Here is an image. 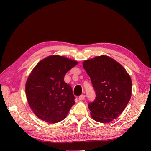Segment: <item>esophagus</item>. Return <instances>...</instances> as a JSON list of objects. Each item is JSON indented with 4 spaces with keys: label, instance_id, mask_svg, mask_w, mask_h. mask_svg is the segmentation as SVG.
<instances>
[{
    "label": "esophagus",
    "instance_id": "34e87169",
    "mask_svg": "<svg viewBox=\"0 0 151 151\" xmlns=\"http://www.w3.org/2000/svg\"><path fill=\"white\" fill-rule=\"evenodd\" d=\"M84 99H85V95H84V94L81 95L79 97V99L81 100V101H82V100H84Z\"/></svg>",
    "mask_w": 151,
    "mask_h": 151
}]
</instances>
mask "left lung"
<instances>
[{
  "instance_id": "obj_1",
  "label": "left lung",
  "mask_w": 151,
  "mask_h": 151,
  "mask_svg": "<svg viewBox=\"0 0 151 151\" xmlns=\"http://www.w3.org/2000/svg\"><path fill=\"white\" fill-rule=\"evenodd\" d=\"M90 77L96 98L88 104L91 115L100 123L116 119L124 110L132 95V81L120 63L106 55L83 62Z\"/></svg>"
}]
</instances>
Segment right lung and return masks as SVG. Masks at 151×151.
<instances>
[{
	"label": "right lung",
	"mask_w": 151,
	"mask_h": 151,
	"mask_svg": "<svg viewBox=\"0 0 151 151\" xmlns=\"http://www.w3.org/2000/svg\"><path fill=\"white\" fill-rule=\"evenodd\" d=\"M77 63L65 57L51 55L31 71L26 83V94L31 109L40 119L55 123L66 118L75 104V97L64 76Z\"/></svg>",
	"instance_id": "1"
}]
</instances>
